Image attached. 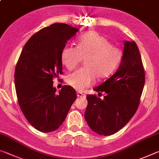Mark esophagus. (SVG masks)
<instances>
[{
    "label": "esophagus",
    "mask_w": 159,
    "mask_h": 159,
    "mask_svg": "<svg viewBox=\"0 0 159 159\" xmlns=\"http://www.w3.org/2000/svg\"><path fill=\"white\" fill-rule=\"evenodd\" d=\"M77 96H78V97H85V95L84 94V93H83L78 92V93H77Z\"/></svg>",
    "instance_id": "1"
}]
</instances>
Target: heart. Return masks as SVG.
Listing matches in <instances>:
<instances>
[{"label":"heart","mask_w":159,"mask_h":159,"mask_svg":"<svg viewBox=\"0 0 159 159\" xmlns=\"http://www.w3.org/2000/svg\"><path fill=\"white\" fill-rule=\"evenodd\" d=\"M120 48L112 46L109 40L95 31L80 37L77 47L66 46L62 50L61 61L68 70L75 69L83 59L84 68L69 75L68 85L81 91L93 84L95 75L103 79L117 69L122 59Z\"/></svg>","instance_id":"b5f03b06"}]
</instances>
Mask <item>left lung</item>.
<instances>
[{
	"mask_svg": "<svg viewBox=\"0 0 159 159\" xmlns=\"http://www.w3.org/2000/svg\"><path fill=\"white\" fill-rule=\"evenodd\" d=\"M144 83L145 71L137 45L125 41L117 71L94 89L106 93L104 99L87 95L85 119L90 129L100 135L110 136L124 127L137 112Z\"/></svg>",
	"mask_w": 159,
	"mask_h": 159,
	"instance_id": "1",
	"label": "left lung"
}]
</instances>
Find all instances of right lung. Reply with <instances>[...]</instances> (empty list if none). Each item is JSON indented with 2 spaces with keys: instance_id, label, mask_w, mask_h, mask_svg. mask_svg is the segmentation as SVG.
Segmentation results:
<instances>
[{
  "instance_id": "add662e5",
  "label": "right lung",
  "mask_w": 159,
  "mask_h": 159,
  "mask_svg": "<svg viewBox=\"0 0 159 159\" xmlns=\"http://www.w3.org/2000/svg\"><path fill=\"white\" fill-rule=\"evenodd\" d=\"M78 31L64 23L40 30L25 44L16 64L15 85L20 107L30 124L42 132L57 129L77 98L69 85L57 94L53 80L62 74V50Z\"/></svg>"
}]
</instances>
